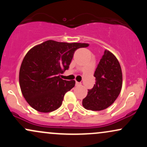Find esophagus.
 I'll list each match as a JSON object with an SVG mask.
<instances>
[{
	"label": "esophagus",
	"instance_id": "esophagus-1",
	"mask_svg": "<svg viewBox=\"0 0 147 147\" xmlns=\"http://www.w3.org/2000/svg\"><path fill=\"white\" fill-rule=\"evenodd\" d=\"M81 83H79L78 82H76V86H80Z\"/></svg>",
	"mask_w": 147,
	"mask_h": 147
}]
</instances>
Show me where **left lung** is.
I'll use <instances>...</instances> for the list:
<instances>
[{
    "label": "left lung",
    "instance_id": "obj_1",
    "mask_svg": "<svg viewBox=\"0 0 147 147\" xmlns=\"http://www.w3.org/2000/svg\"><path fill=\"white\" fill-rule=\"evenodd\" d=\"M96 82L82 101L87 110L97 111L107 109L119 96L122 86L120 64L112 52L105 50L94 74Z\"/></svg>",
    "mask_w": 147,
    "mask_h": 147
}]
</instances>
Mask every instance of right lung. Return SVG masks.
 Here are the masks:
<instances>
[{
	"mask_svg": "<svg viewBox=\"0 0 147 147\" xmlns=\"http://www.w3.org/2000/svg\"><path fill=\"white\" fill-rule=\"evenodd\" d=\"M88 45L48 40L30 49L19 71L20 88L30 106L38 112L50 113L61 106L75 81L63 80L59 75L68 70L77 49Z\"/></svg>",
	"mask_w": 147,
	"mask_h": 147,
	"instance_id": "obj_1",
	"label": "right lung"
}]
</instances>
